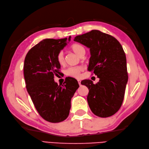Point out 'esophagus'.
<instances>
[{
    "mask_svg": "<svg viewBox=\"0 0 149 149\" xmlns=\"http://www.w3.org/2000/svg\"><path fill=\"white\" fill-rule=\"evenodd\" d=\"M78 82L79 84L81 85V80H80V79H78Z\"/></svg>",
    "mask_w": 149,
    "mask_h": 149,
    "instance_id": "34e87169",
    "label": "esophagus"
}]
</instances>
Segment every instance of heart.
<instances>
[{"label":"heart","mask_w":149,"mask_h":149,"mask_svg":"<svg viewBox=\"0 0 149 149\" xmlns=\"http://www.w3.org/2000/svg\"><path fill=\"white\" fill-rule=\"evenodd\" d=\"M70 49L72 52H74L79 56H80L83 53H84V47L82 45H81L78 43H74L70 47ZM56 60L58 63L61 65H63L65 63V57H64L63 53L62 52L58 53L56 56ZM83 68L81 66L70 67L66 70L65 73L67 76H70V77L79 78L81 72L83 71Z\"/></svg>","instance_id":"b5f03b06"}]
</instances>
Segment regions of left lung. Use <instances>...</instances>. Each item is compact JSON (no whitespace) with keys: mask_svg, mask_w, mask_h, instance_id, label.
Segmentation results:
<instances>
[{"mask_svg":"<svg viewBox=\"0 0 149 149\" xmlns=\"http://www.w3.org/2000/svg\"><path fill=\"white\" fill-rule=\"evenodd\" d=\"M74 41L89 48L88 70L100 78L96 84L89 79L81 83L89 89L87 101L90 109L101 118L114 115L123 104L128 81L123 47L112 36L97 30L76 36Z\"/></svg>","mask_w":149,"mask_h":149,"instance_id":"1","label":"left lung"}]
</instances>
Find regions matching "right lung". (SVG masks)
Instances as JSON below:
<instances>
[{"mask_svg":"<svg viewBox=\"0 0 149 149\" xmlns=\"http://www.w3.org/2000/svg\"><path fill=\"white\" fill-rule=\"evenodd\" d=\"M70 40V36L69 42ZM66 45L67 38L45 39L30 49L24 61L28 93L42 118L53 123L68 118L71 98L79 88L73 78H68L61 86L54 81V76L60 73L61 67L56 60L57 55Z\"/></svg>","mask_w":149,"mask_h":149,"instance_id":"obj_1","label":"right lung"}]
</instances>
